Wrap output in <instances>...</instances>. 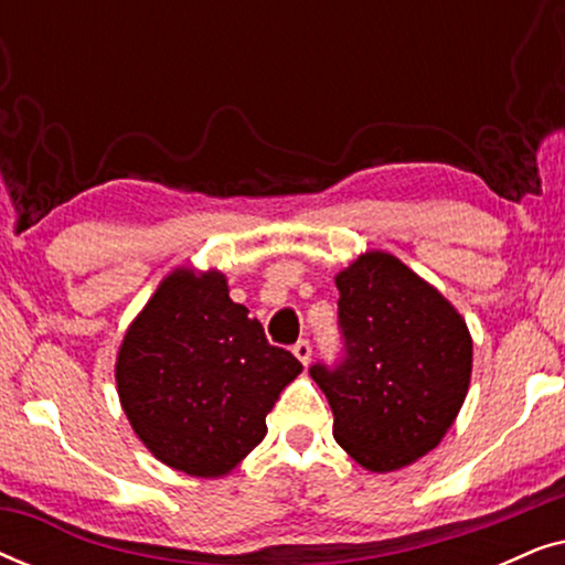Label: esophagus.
Here are the masks:
<instances>
[{
	"instance_id": "1",
	"label": "esophagus",
	"mask_w": 565,
	"mask_h": 565,
	"mask_svg": "<svg viewBox=\"0 0 565 565\" xmlns=\"http://www.w3.org/2000/svg\"><path fill=\"white\" fill-rule=\"evenodd\" d=\"M292 354H296L303 365H308V362H311V342H308V339H300V342L292 347Z\"/></svg>"
}]
</instances>
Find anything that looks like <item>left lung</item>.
I'll return each instance as SVG.
<instances>
[{
    "mask_svg": "<svg viewBox=\"0 0 565 565\" xmlns=\"http://www.w3.org/2000/svg\"><path fill=\"white\" fill-rule=\"evenodd\" d=\"M334 280L344 358L308 370L329 398L334 439L373 473L412 466L435 450L466 401V321L393 254H360Z\"/></svg>",
    "mask_w": 565,
    "mask_h": 565,
    "instance_id": "left-lung-1",
    "label": "left lung"
}]
</instances>
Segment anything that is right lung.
<instances>
[{
    "label": "right lung",
    "instance_id": "right-lung-1",
    "mask_svg": "<svg viewBox=\"0 0 565 565\" xmlns=\"http://www.w3.org/2000/svg\"><path fill=\"white\" fill-rule=\"evenodd\" d=\"M303 365L267 342L226 277H164L122 337L115 381L130 427L164 466L195 478L234 470L267 435V414Z\"/></svg>",
    "mask_w": 565,
    "mask_h": 565
}]
</instances>
